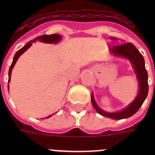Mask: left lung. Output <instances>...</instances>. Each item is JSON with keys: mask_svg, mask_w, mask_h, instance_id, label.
I'll return each mask as SVG.
<instances>
[{"mask_svg": "<svg viewBox=\"0 0 155 155\" xmlns=\"http://www.w3.org/2000/svg\"><path fill=\"white\" fill-rule=\"evenodd\" d=\"M110 39H116L112 37ZM109 50L113 55L127 58L130 61L133 68H134V71L137 74V78L139 82V92L133 102H131L124 109L120 112H116V113H107L102 110L94 101L93 94H91V103L94 109L99 114L105 117L111 118L113 120H122V119L129 118L139 110L148 94V82H147L148 75H147V70L145 68L144 59L139 50L131 42H127V43H124L119 46H115L113 48H109Z\"/></svg>", "mask_w": 155, "mask_h": 155, "instance_id": "obj_1", "label": "left lung"}]
</instances>
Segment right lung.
<instances>
[{"instance_id":"right-lung-1","label":"right lung","mask_w":155,"mask_h":155,"mask_svg":"<svg viewBox=\"0 0 155 155\" xmlns=\"http://www.w3.org/2000/svg\"><path fill=\"white\" fill-rule=\"evenodd\" d=\"M61 39H62V36L59 35V34H53V35H40V36L36 37V38H35L34 39L31 40L30 42H28L27 44L25 45L21 49L18 50L17 53H16L15 55V57H14L13 61H12V65H11L10 68H9V71H8V83H9V81H10L11 80V74H12V69H13L14 66H15V64L16 61H18V57H20V56H21L25 51H26L28 48L31 46L32 42H35V41H40V42H45V43H57V42L61 40ZM8 89H9V86H8ZM51 116L52 115H50L49 116L46 117V119L50 118V117H51Z\"/></svg>"}]
</instances>
